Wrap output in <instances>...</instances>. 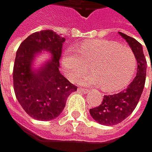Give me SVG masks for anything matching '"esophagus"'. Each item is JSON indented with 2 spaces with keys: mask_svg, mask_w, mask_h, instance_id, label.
Listing matches in <instances>:
<instances>
[{
  "mask_svg": "<svg viewBox=\"0 0 152 152\" xmlns=\"http://www.w3.org/2000/svg\"><path fill=\"white\" fill-rule=\"evenodd\" d=\"M79 90H81V91H83V92H86V91H87L88 89H87V88H85V87H80Z\"/></svg>",
  "mask_w": 152,
  "mask_h": 152,
  "instance_id": "obj_1",
  "label": "esophagus"
}]
</instances>
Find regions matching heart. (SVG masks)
Returning a JSON list of instances; mask_svg holds the SVG:
<instances>
[{"label": "heart", "instance_id": "obj_1", "mask_svg": "<svg viewBox=\"0 0 152 152\" xmlns=\"http://www.w3.org/2000/svg\"><path fill=\"white\" fill-rule=\"evenodd\" d=\"M75 49H67L62 58V66L67 77L84 85H102L106 92H116L126 87L134 79L137 59L127 46L107 39H94L85 42Z\"/></svg>", "mask_w": 152, "mask_h": 152}]
</instances>
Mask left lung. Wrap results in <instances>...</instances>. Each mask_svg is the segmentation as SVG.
<instances>
[{
  "mask_svg": "<svg viewBox=\"0 0 152 152\" xmlns=\"http://www.w3.org/2000/svg\"><path fill=\"white\" fill-rule=\"evenodd\" d=\"M119 34L128 42L137 59V74L127 88L118 94L103 96L102 104L90 110L92 118L104 126H114L126 119L136 108L144 88L147 61L142 44L134 38L121 32ZM152 70V65H151Z\"/></svg>",
  "mask_w": 152,
  "mask_h": 152,
  "instance_id": "8db88e82",
  "label": "left lung"
}]
</instances>
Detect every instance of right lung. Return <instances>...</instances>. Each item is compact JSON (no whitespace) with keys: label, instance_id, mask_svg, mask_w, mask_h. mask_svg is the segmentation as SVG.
I'll return each mask as SVG.
<instances>
[{"label":"right lung","instance_id":"obj_1","mask_svg":"<svg viewBox=\"0 0 152 152\" xmlns=\"http://www.w3.org/2000/svg\"><path fill=\"white\" fill-rule=\"evenodd\" d=\"M65 38L51 30L30 34L18 47L13 67L14 92L21 107L33 118L50 120L64 110L68 95L77 87L60 74L59 58ZM41 50L52 53V58L38 70L31 62Z\"/></svg>","mask_w":152,"mask_h":152}]
</instances>
